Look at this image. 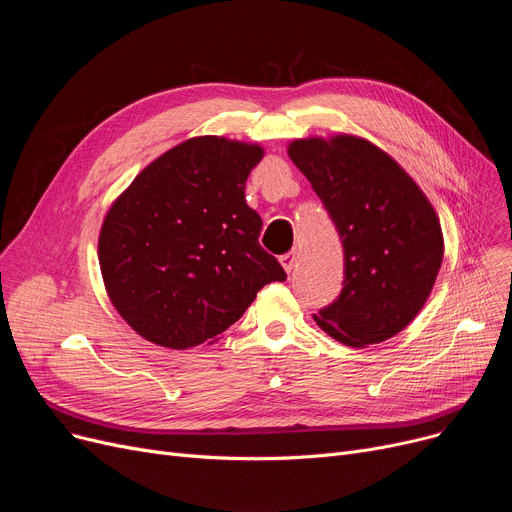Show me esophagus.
<instances>
[{"label":"esophagus","mask_w":512,"mask_h":512,"mask_svg":"<svg viewBox=\"0 0 512 512\" xmlns=\"http://www.w3.org/2000/svg\"><path fill=\"white\" fill-rule=\"evenodd\" d=\"M297 261H299V253L297 251H290V253L280 257V263H282V267H284L288 274L294 270V267H297Z\"/></svg>","instance_id":"esophagus-1"}]
</instances>
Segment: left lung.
<instances>
[{"mask_svg":"<svg viewBox=\"0 0 512 512\" xmlns=\"http://www.w3.org/2000/svg\"><path fill=\"white\" fill-rule=\"evenodd\" d=\"M288 157L344 247L342 292L313 315L315 324L353 348L396 336L423 309L444 259L434 205L396 159L355 134L294 139Z\"/></svg>","mask_w":512,"mask_h":512,"instance_id":"obj_1","label":"left lung"}]
</instances>
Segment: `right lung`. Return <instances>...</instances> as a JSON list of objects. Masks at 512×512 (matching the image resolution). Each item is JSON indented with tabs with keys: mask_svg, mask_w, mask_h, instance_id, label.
I'll list each match as a JSON object with an SVG mask.
<instances>
[{
	"mask_svg": "<svg viewBox=\"0 0 512 512\" xmlns=\"http://www.w3.org/2000/svg\"><path fill=\"white\" fill-rule=\"evenodd\" d=\"M263 153L257 143L193 137L153 159L107 209L103 284L145 340L176 351L211 344L265 284L286 280L259 245L263 222L245 197Z\"/></svg>",
	"mask_w": 512,
	"mask_h": 512,
	"instance_id": "obj_1",
	"label": "right lung"
}]
</instances>
